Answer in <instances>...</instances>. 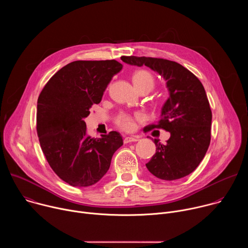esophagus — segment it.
I'll return each mask as SVG.
<instances>
[{"instance_id": "34e87169", "label": "esophagus", "mask_w": 248, "mask_h": 248, "mask_svg": "<svg viewBox=\"0 0 248 248\" xmlns=\"http://www.w3.org/2000/svg\"><path fill=\"white\" fill-rule=\"evenodd\" d=\"M135 141H138L137 136H127L124 139V143H130V142H135Z\"/></svg>"}]
</instances>
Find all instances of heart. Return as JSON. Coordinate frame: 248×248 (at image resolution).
Listing matches in <instances>:
<instances>
[{
	"label": "heart",
	"mask_w": 248,
	"mask_h": 248,
	"mask_svg": "<svg viewBox=\"0 0 248 248\" xmlns=\"http://www.w3.org/2000/svg\"><path fill=\"white\" fill-rule=\"evenodd\" d=\"M132 82L135 88L139 91L140 89L148 88L152 89L154 86V78L153 76L145 69H139L133 73L132 75ZM143 119V115L141 113H135L133 115L127 113L120 114L115 122L117 125L125 131H132L136 127V121H140Z\"/></svg>",
	"instance_id": "1"
}]
</instances>
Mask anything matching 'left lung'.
I'll use <instances>...</instances> for the list:
<instances>
[{
    "label": "left lung",
    "instance_id": "8db88e82",
    "mask_svg": "<svg viewBox=\"0 0 248 248\" xmlns=\"http://www.w3.org/2000/svg\"><path fill=\"white\" fill-rule=\"evenodd\" d=\"M123 62L157 72L167 81L170 97L161 119L147 131L162 128L170 133L166 144L154 139L156 153L146 164L156 178L173 181L191 173L203 160L211 140L212 112L200 80L182 64L159 58L124 56Z\"/></svg>",
    "mask_w": 248,
    "mask_h": 248
}]
</instances>
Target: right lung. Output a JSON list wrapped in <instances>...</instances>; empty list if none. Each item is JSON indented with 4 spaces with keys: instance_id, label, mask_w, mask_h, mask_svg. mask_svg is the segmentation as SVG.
<instances>
[{
    "instance_id": "right-lung-1",
    "label": "right lung",
    "mask_w": 248,
    "mask_h": 248,
    "mask_svg": "<svg viewBox=\"0 0 248 248\" xmlns=\"http://www.w3.org/2000/svg\"><path fill=\"white\" fill-rule=\"evenodd\" d=\"M122 68L116 60L69 62L39 95L36 128L41 149L55 173L70 186L86 187L98 183L124 144L117 131L91 137L84 122Z\"/></svg>"
}]
</instances>
